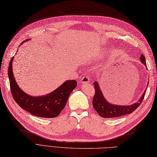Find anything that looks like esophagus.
Wrapping results in <instances>:
<instances>
[{
  "label": "esophagus",
  "instance_id": "1",
  "mask_svg": "<svg viewBox=\"0 0 157 157\" xmlns=\"http://www.w3.org/2000/svg\"><path fill=\"white\" fill-rule=\"evenodd\" d=\"M80 82H81L82 83H86V82H90V78H89V77H83L82 78H81V80H80Z\"/></svg>",
  "mask_w": 157,
  "mask_h": 157
}]
</instances>
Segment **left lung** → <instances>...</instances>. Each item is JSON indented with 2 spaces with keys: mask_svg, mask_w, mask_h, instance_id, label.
<instances>
[{
  "mask_svg": "<svg viewBox=\"0 0 157 157\" xmlns=\"http://www.w3.org/2000/svg\"><path fill=\"white\" fill-rule=\"evenodd\" d=\"M140 60L145 66H147L145 58L143 54H141L140 57ZM94 85L95 88V94L92 100L93 106L95 110L99 114V115L103 118L118 117L134 112L141 105L146 92L145 90L144 93L142 94L139 101L135 103L132 105H115L107 102L105 98L103 97L97 82H95Z\"/></svg>",
  "mask_w": 157,
  "mask_h": 157,
  "instance_id": "obj_1",
  "label": "left lung"
}]
</instances>
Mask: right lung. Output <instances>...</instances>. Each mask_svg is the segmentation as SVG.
Listing matches in <instances>:
<instances>
[{
	"label": "right lung",
	"instance_id": "add662e5",
	"mask_svg": "<svg viewBox=\"0 0 157 157\" xmlns=\"http://www.w3.org/2000/svg\"><path fill=\"white\" fill-rule=\"evenodd\" d=\"M10 59L8 69L10 91L15 101L21 108L31 115L42 118L58 117L64 109L71 92L77 86L76 80H67L54 92L46 96L33 97L19 88L12 71V61Z\"/></svg>",
	"mask_w": 157,
	"mask_h": 157
}]
</instances>
